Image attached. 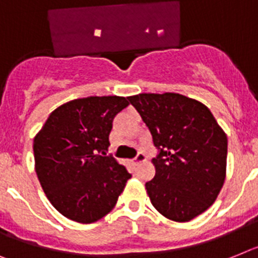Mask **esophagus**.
Segmentation results:
<instances>
[{"label": "esophagus", "instance_id": "34e87169", "mask_svg": "<svg viewBox=\"0 0 258 258\" xmlns=\"http://www.w3.org/2000/svg\"><path fill=\"white\" fill-rule=\"evenodd\" d=\"M146 155H144V153L143 152H139L138 153V155H136V157L135 159L133 160V162L134 164H139V162H143V161H146Z\"/></svg>", "mask_w": 258, "mask_h": 258}]
</instances>
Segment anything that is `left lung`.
Returning a JSON list of instances; mask_svg holds the SVG:
<instances>
[{
    "label": "left lung",
    "instance_id": "obj_1",
    "mask_svg": "<svg viewBox=\"0 0 258 258\" xmlns=\"http://www.w3.org/2000/svg\"><path fill=\"white\" fill-rule=\"evenodd\" d=\"M151 131L156 174L146 183L153 207L174 222L206 211L226 179L227 136L203 103L177 93L128 97Z\"/></svg>",
    "mask_w": 258,
    "mask_h": 258
}]
</instances>
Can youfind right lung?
Returning a JSON list of instances; mask_svg holds the SVG:
<instances>
[{"label": "right lung", "mask_w": 258, "mask_h": 258, "mask_svg": "<svg viewBox=\"0 0 258 258\" xmlns=\"http://www.w3.org/2000/svg\"><path fill=\"white\" fill-rule=\"evenodd\" d=\"M124 97H86L51 112L34 139L35 170L60 214L93 223L116 205L131 174L107 155L112 120L128 106Z\"/></svg>", "instance_id": "right-lung-1"}]
</instances>
